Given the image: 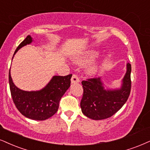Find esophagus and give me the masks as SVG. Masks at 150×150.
<instances>
[{"label":"esophagus","mask_w":150,"mask_h":150,"mask_svg":"<svg viewBox=\"0 0 150 150\" xmlns=\"http://www.w3.org/2000/svg\"><path fill=\"white\" fill-rule=\"evenodd\" d=\"M80 82V80H79V77L77 76L76 74H74L72 76L71 79V83H77Z\"/></svg>","instance_id":"esophagus-1"}]
</instances>
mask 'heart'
<instances>
[{
	"label": "heart",
	"mask_w": 150,
	"mask_h": 150,
	"mask_svg": "<svg viewBox=\"0 0 150 150\" xmlns=\"http://www.w3.org/2000/svg\"><path fill=\"white\" fill-rule=\"evenodd\" d=\"M98 54L97 51H89V52L86 53L85 54H83L81 55H79V56L75 57L73 59L74 62L77 64H85L88 62H89L90 61H91L96 55ZM98 70H99V64H94L90 66L89 67L87 68L86 69V73L88 75H94L97 73Z\"/></svg>",
	"instance_id": "b5f03b06"
}]
</instances>
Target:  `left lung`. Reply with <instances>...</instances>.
I'll list each match as a JSON object with an SVG mask.
<instances>
[{"label":"left lung","mask_w":150,"mask_h":150,"mask_svg":"<svg viewBox=\"0 0 150 150\" xmlns=\"http://www.w3.org/2000/svg\"><path fill=\"white\" fill-rule=\"evenodd\" d=\"M132 65L127 63V71L119 88H105L101 78L83 81V95L81 101L82 112L95 120L106 119L117 112L126 103L131 91Z\"/></svg>","instance_id":"1"}]
</instances>
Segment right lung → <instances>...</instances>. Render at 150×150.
Masks as SVG:
<instances>
[{"label":"right lung","instance_id":"add662e5","mask_svg":"<svg viewBox=\"0 0 150 150\" xmlns=\"http://www.w3.org/2000/svg\"><path fill=\"white\" fill-rule=\"evenodd\" d=\"M33 38L28 35L18 45L14 53L24 46L33 42ZM72 74L65 76H53L47 86L40 90L25 91L17 88L9 71V83L13 101L23 115L34 120H45L53 116L58 111L61 97L69 89Z\"/></svg>","mask_w":150,"mask_h":150}]
</instances>
